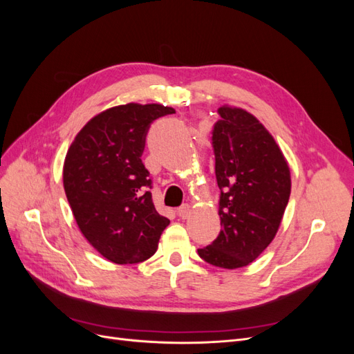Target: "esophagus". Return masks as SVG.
<instances>
[{
	"label": "esophagus",
	"mask_w": 354,
	"mask_h": 354,
	"mask_svg": "<svg viewBox=\"0 0 354 354\" xmlns=\"http://www.w3.org/2000/svg\"><path fill=\"white\" fill-rule=\"evenodd\" d=\"M189 214H190V205H189V203H183V205L178 208V216L181 218H187Z\"/></svg>",
	"instance_id": "esophagus-1"
}]
</instances>
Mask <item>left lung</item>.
<instances>
[{
  "instance_id": "obj_1",
  "label": "left lung",
  "mask_w": 354,
  "mask_h": 354,
  "mask_svg": "<svg viewBox=\"0 0 354 354\" xmlns=\"http://www.w3.org/2000/svg\"><path fill=\"white\" fill-rule=\"evenodd\" d=\"M212 128L221 230L198 250L202 260L239 269L276 236L291 195L286 159L272 134L251 113L223 106Z\"/></svg>"
}]
</instances>
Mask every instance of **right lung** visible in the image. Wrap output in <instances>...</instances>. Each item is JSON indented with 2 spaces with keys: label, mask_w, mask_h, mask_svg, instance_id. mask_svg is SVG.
Segmentation results:
<instances>
[{
  "label": "right lung",
  "mask_w": 354,
  "mask_h": 354,
  "mask_svg": "<svg viewBox=\"0 0 354 354\" xmlns=\"http://www.w3.org/2000/svg\"><path fill=\"white\" fill-rule=\"evenodd\" d=\"M162 104L128 103L95 115L75 137L63 186L82 234L104 259L136 264L152 257L169 220L155 209L142 162L146 134Z\"/></svg>",
  "instance_id": "obj_1"
}]
</instances>
